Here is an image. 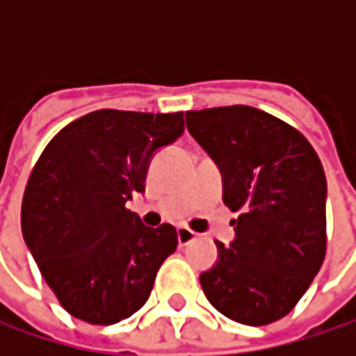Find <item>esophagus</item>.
<instances>
[{
	"label": "esophagus",
	"instance_id": "1",
	"mask_svg": "<svg viewBox=\"0 0 356 356\" xmlns=\"http://www.w3.org/2000/svg\"><path fill=\"white\" fill-rule=\"evenodd\" d=\"M195 239H197V233H193L191 229H187V227H179L177 229V241L181 248L189 245V243L195 241Z\"/></svg>",
	"mask_w": 356,
	"mask_h": 356
}]
</instances>
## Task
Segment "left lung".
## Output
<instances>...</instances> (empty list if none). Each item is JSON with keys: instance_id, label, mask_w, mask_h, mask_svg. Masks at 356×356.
Returning a JSON list of instances; mask_svg holds the SVG:
<instances>
[{"instance_id": "1", "label": "left lung", "mask_w": 356, "mask_h": 356, "mask_svg": "<svg viewBox=\"0 0 356 356\" xmlns=\"http://www.w3.org/2000/svg\"><path fill=\"white\" fill-rule=\"evenodd\" d=\"M187 129L222 175V202L239 212L229 248L200 276L229 320L266 325L284 318L325 257V175L312 144L259 108L185 113Z\"/></svg>"}]
</instances>
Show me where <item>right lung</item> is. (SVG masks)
Returning <instances> with one entry per match:
<instances>
[{"mask_svg":"<svg viewBox=\"0 0 356 356\" xmlns=\"http://www.w3.org/2000/svg\"><path fill=\"white\" fill-rule=\"evenodd\" d=\"M183 129V113L101 108L65 125L36 161L22 200V235L74 318L108 325L148 301L177 231L142 225L125 204L144 193L154 152Z\"/></svg>","mask_w":356,"mask_h":356,"instance_id":"add662e5","label":"right lung"}]
</instances>
